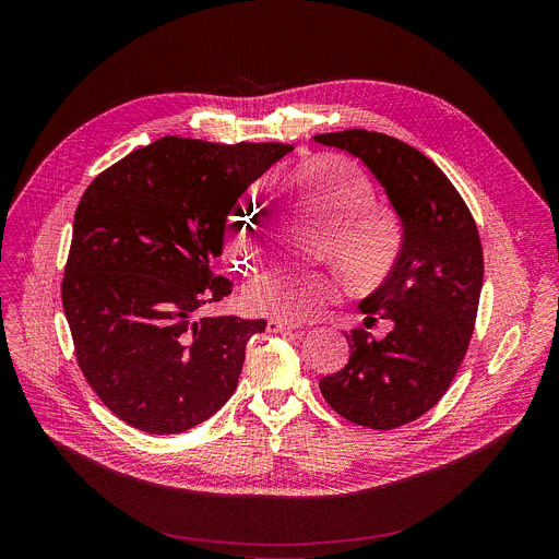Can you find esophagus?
I'll return each instance as SVG.
<instances>
[{"mask_svg":"<svg viewBox=\"0 0 559 559\" xmlns=\"http://www.w3.org/2000/svg\"><path fill=\"white\" fill-rule=\"evenodd\" d=\"M294 330H298V325L281 321V318H270L267 321V332H272V334H283V332H294Z\"/></svg>","mask_w":559,"mask_h":559,"instance_id":"34e87169","label":"esophagus"}]
</instances>
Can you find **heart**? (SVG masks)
<instances>
[{
    "instance_id": "heart-1",
    "label": "heart",
    "mask_w": 559,
    "mask_h": 559,
    "mask_svg": "<svg viewBox=\"0 0 559 559\" xmlns=\"http://www.w3.org/2000/svg\"><path fill=\"white\" fill-rule=\"evenodd\" d=\"M305 210L328 223V252L352 285H371L393 265L401 234L391 216L373 210L369 177L347 158H316L285 181ZM225 236L238 263H252L270 238V225L252 197L238 199L225 218ZM336 294L325 274L274 270L257 276L246 302L257 311L302 318Z\"/></svg>"
}]
</instances>
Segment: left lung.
<instances>
[{
	"label": "left lung",
	"instance_id": "left-lung-1",
	"mask_svg": "<svg viewBox=\"0 0 559 559\" xmlns=\"http://www.w3.org/2000/svg\"><path fill=\"white\" fill-rule=\"evenodd\" d=\"M313 141L360 158L403 225L393 270L360 302L367 321L386 318L391 332L376 341L354 330L349 362L321 391L349 423L403 427L438 405L464 360L485 278L480 234L447 175L405 141L369 130Z\"/></svg>",
	"mask_w": 559,
	"mask_h": 559
}]
</instances>
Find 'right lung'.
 Instances as JSON below:
<instances>
[{
	"label": "right lung",
	"instance_id": "1",
	"mask_svg": "<svg viewBox=\"0 0 559 559\" xmlns=\"http://www.w3.org/2000/svg\"><path fill=\"white\" fill-rule=\"evenodd\" d=\"M292 150L164 136L79 201L63 311L88 384L130 427L183 433L229 401L246 345L267 323L197 313L231 292L214 276L227 212Z\"/></svg>",
	"mask_w": 559,
	"mask_h": 559
}]
</instances>
